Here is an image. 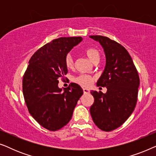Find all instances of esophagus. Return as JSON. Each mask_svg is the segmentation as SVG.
Listing matches in <instances>:
<instances>
[{
  "mask_svg": "<svg viewBox=\"0 0 156 156\" xmlns=\"http://www.w3.org/2000/svg\"><path fill=\"white\" fill-rule=\"evenodd\" d=\"M83 91H84V94H89V92H90L89 89H87V88L83 89Z\"/></svg>",
  "mask_w": 156,
  "mask_h": 156,
  "instance_id": "esophagus-1",
  "label": "esophagus"
}]
</instances>
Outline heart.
Returning a JSON list of instances; mask_svg holds the SVG:
<instances>
[{"label":"heart","mask_w":156,"mask_h":156,"mask_svg":"<svg viewBox=\"0 0 156 156\" xmlns=\"http://www.w3.org/2000/svg\"><path fill=\"white\" fill-rule=\"evenodd\" d=\"M84 52L93 63L100 60V53L97 49L94 48H88L85 49ZM65 64L67 69H72L74 67V60L70 54L66 55ZM94 79V78L93 76L88 75V74H81V75L74 78V81L82 87H89L93 82Z\"/></svg>","instance_id":"b5f03b06"}]
</instances>
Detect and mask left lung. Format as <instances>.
<instances>
[{"label":"left lung","mask_w":156,"mask_h":156,"mask_svg":"<svg viewBox=\"0 0 156 156\" xmlns=\"http://www.w3.org/2000/svg\"><path fill=\"white\" fill-rule=\"evenodd\" d=\"M89 37L99 42L104 49L106 65L97 81L98 87H106L104 94L91 91L94 102L90 107L93 121L104 131L121 126L135 108L140 80L128 51L114 40L101 35Z\"/></svg>","instance_id":"1"}]
</instances>
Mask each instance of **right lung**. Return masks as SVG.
<instances>
[{"mask_svg": "<svg viewBox=\"0 0 156 156\" xmlns=\"http://www.w3.org/2000/svg\"><path fill=\"white\" fill-rule=\"evenodd\" d=\"M82 40L81 37H59L36 51L29 61L23 80V92L31 116L46 129L57 131L72 119L83 94L80 85L71 83L59 88L60 77L67 73L65 59Z\"/></svg>", "mask_w": 156, "mask_h": 156, "instance_id": "1", "label": "right lung"}]
</instances>
